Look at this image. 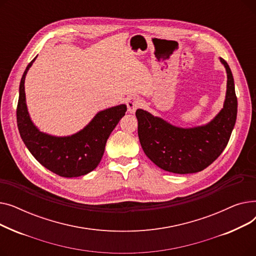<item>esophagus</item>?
<instances>
[{
    "instance_id": "obj_1",
    "label": "esophagus",
    "mask_w": 256,
    "mask_h": 256,
    "mask_svg": "<svg viewBox=\"0 0 256 256\" xmlns=\"http://www.w3.org/2000/svg\"><path fill=\"white\" fill-rule=\"evenodd\" d=\"M128 111L130 113H135L136 110L140 106V100L136 96H130L126 98Z\"/></svg>"
}]
</instances>
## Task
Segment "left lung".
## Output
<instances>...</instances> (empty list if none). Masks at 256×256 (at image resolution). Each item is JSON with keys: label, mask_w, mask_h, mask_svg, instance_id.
<instances>
[{"label": "left lung", "mask_w": 256, "mask_h": 256, "mask_svg": "<svg viewBox=\"0 0 256 256\" xmlns=\"http://www.w3.org/2000/svg\"><path fill=\"white\" fill-rule=\"evenodd\" d=\"M220 61L227 72L226 96L222 110L208 124L184 128L142 109L136 111L143 152L160 169L178 174L199 172L222 154L230 141L238 100L230 66L224 59Z\"/></svg>", "instance_id": "1"}]
</instances>
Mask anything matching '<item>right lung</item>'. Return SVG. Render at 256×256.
<instances>
[{
    "label": "right lung",
    "instance_id": "1",
    "mask_svg": "<svg viewBox=\"0 0 256 256\" xmlns=\"http://www.w3.org/2000/svg\"><path fill=\"white\" fill-rule=\"evenodd\" d=\"M36 57L26 66L20 84L16 120L20 135L32 156L50 171L63 178H78L96 169L108 138L126 112V104L98 112L90 122L72 136L56 137L40 132L30 118L26 104L24 78Z\"/></svg>",
    "mask_w": 256,
    "mask_h": 256
}]
</instances>
